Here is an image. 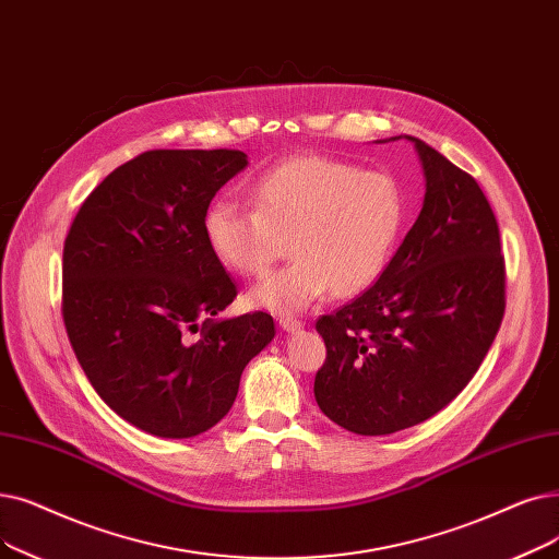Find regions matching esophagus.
<instances>
[{
	"mask_svg": "<svg viewBox=\"0 0 559 559\" xmlns=\"http://www.w3.org/2000/svg\"><path fill=\"white\" fill-rule=\"evenodd\" d=\"M278 324H281V329H283V331H287V333H289V331L295 333V331H299V329L304 326V322H299L297 318H285V314H283V318L278 320Z\"/></svg>",
	"mask_w": 559,
	"mask_h": 559,
	"instance_id": "1",
	"label": "esophagus"
}]
</instances>
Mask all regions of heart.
Wrapping results in <instances>:
<instances>
[{
  "instance_id": "1",
  "label": "heart",
  "mask_w": 559,
  "mask_h": 559,
  "mask_svg": "<svg viewBox=\"0 0 559 559\" xmlns=\"http://www.w3.org/2000/svg\"><path fill=\"white\" fill-rule=\"evenodd\" d=\"M255 207L214 201L203 216L207 249L230 272L262 274L287 237L295 258L264 276L251 301L297 312L322 299L358 295L385 270L400 239L406 199L388 171L322 155L285 159L251 185Z\"/></svg>"
}]
</instances>
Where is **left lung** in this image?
I'll return each mask as SVG.
<instances>
[{"mask_svg": "<svg viewBox=\"0 0 559 559\" xmlns=\"http://www.w3.org/2000/svg\"><path fill=\"white\" fill-rule=\"evenodd\" d=\"M406 139L427 182L418 219L379 281L314 324L326 345L314 400L360 436L439 414L481 366L504 314V258L487 197L439 151Z\"/></svg>", "mask_w": 559, "mask_h": 559, "instance_id": "1", "label": "left lung"}]
</instances>
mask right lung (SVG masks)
Segmentation results:
<instances>
[{
	"instance_id": "1",
	"label": "right lung",
	"mask_w": 559,
	"mask_h": 559,
	"mask_svg": "<svg viewBox=\"0 0 559 559\" xmlns=\"http://www.w3.org/2000/svg\"><path fill=\"white\" fill-rule=\"evenodd\" d=\"M249 164L241 151H148L82 203L63 245V322L91 385L130 425L191 439L235 402L276 329L262 310L216 320L237 285L203 216Z\"/></svg>"
}]
</instances>
